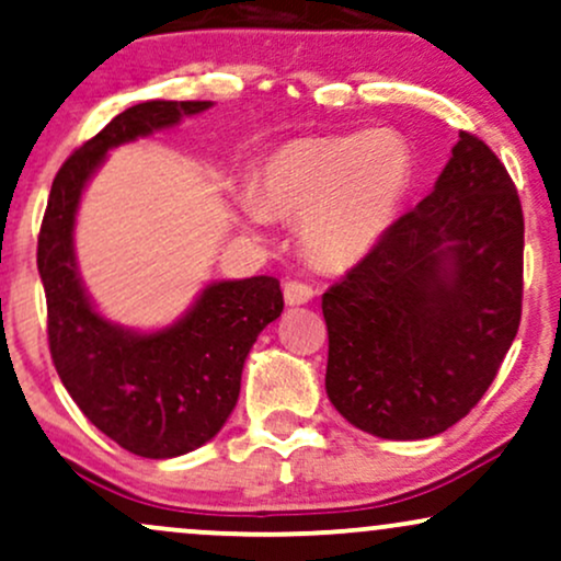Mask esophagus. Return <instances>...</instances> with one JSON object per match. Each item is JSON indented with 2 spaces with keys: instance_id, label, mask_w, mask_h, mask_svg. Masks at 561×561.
I'll return each instance as SVG.
<instances>
[{
  "instance_id": "34e87169",
  "label": "esophagus",
  "mask_w": 561,
  "mask_h": 561,
  "mask_svg": "<svg viewBox=\"0 0 561 561\" xmlns=\"http://www.w3.org/2000/svg\"><path fill=\"white\" fill-rule=\"evenodd\" d=\"M313 287L306 285V282H287L285 285V302L287 306H302L313 298Z\"/></svg>"
}]
</instances>
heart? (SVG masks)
Masks as SVG:
<instances>
[{
	"label": "heart",
	"instance_id": "b5f03b06",
	"mask_svg": "<svg viewBox=\"0 0 561 561\" xmlns=\"http://www.w3.org/2000/svg\"><path fill=\"white\" fill-rule=\"evenodd\" d=\"M414 158L401 134L306 137L268 152L259 169V199L240 197L248 227L268 214L302 218L300 242L321 266H353L382 240L411 184Z\"/></svg>",
	"mask_w": 561,
	"mask_h": 561
}]
</instances>
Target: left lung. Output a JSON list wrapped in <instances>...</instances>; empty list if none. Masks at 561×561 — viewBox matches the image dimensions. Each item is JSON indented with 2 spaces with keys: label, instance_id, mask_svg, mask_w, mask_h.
Returning <instances> with one entry per match:
<instances>
[{
  "label": "left lung",
  "instance_id": "left-lung-1",
  "mask_svg": "<svg viewBox=\"0 0 561 561\" xmlns=\"http://www.w3.org/2000/svg\"><path fill=\"white\" fill-rule=\"evenodd\" d=\"M523 250L517 186L485 141L459 131L435 190L321 295L334 409L385 440L465 420L517 337Z\"/></svg>",
  "mask_w": 561,
  "mask_h": 561
}]
</instances>
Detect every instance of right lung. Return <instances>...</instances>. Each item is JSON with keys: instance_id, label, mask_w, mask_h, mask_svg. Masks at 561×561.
Instances as JSON below:
<instances>
[{"instance_id": "add662e5", "label": "right lung", "mask_w": 561, "mask_h": 561, "mask_svg": "<svg viewBox=\"0 0 561 561\" xmlns=\"http://www.w3.org/2000/svg\"><path fill=\"white\" fill-rule=\"evenodd\" d=\"M208 107L210 102L199 100H150L115 115L57 171L38 231L36 263L57 375L100 433L145 459L190 454L224 427L240 398L250 347L285 308L279 279L214 282L176 324L158 332L126 330L100 317L81 285L76 210L107 150Z\"/></svg>"}]
</instances>
